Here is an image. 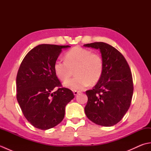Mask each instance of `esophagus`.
<instances>
[{"mask_svg": "<svg viewBox=\"0 0 151 151\" xmlns=\"http://www.w3.org/2000/svg\"><path fill=\"white\" fill-rule=\"evenodd\" d=\"M80 93V91H73V93H74V95H77L78 93Z\"/></svg>", "mask_w": 151, "mask_h": 151, "instance_id": "1", "label": "esophagus"}]
</instances>
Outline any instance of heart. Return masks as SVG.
<instances>
[{
	"instance_id": "1",
	"label": "heart",
	"mask_w": 151,
	"mask_h": 151,
	"mask_svg": "<svg viewBox=\"0 0 151 151\" xmlns=\"http://www.w3.org/2000/svg\"><path fill=\"white\" fill-rule=\"evenodd\" d=\"M103 60L97 53L81 47H75L65 54V60H57L54 69L58 78L65 81L73 75L75 76L64 82L65 87L72 90H82L90 83L99 81L103 73Z\"/></svg>"
}]
</instances>
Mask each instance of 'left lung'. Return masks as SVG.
<instances>
[{
	"label": "left lung",
	"instance_id": "8db88e82",
	"mask_svg": "<svg viewBox=\"0 0 151 151\" xmlns=\"http://www.w3.org/2000/svg\"><path fill=\"white\" fill-rule=\"evenodd\" d=\"M99 49L103 60V73L97 84L86 91V116L94 123L111 127L119 123L129 109L133 95L132 73L124 56L103 42L84 45Z\"/></svg>",
	"mask_w": 151,
	"mask_h": 151
}]
</instances>
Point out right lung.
I'll list each match as a JSON object with an SVG mask.
<instances>
[{"label": "right lung", "instance_id": "right-lung-1", "mask_svg": "<svg viewBox=\"0 0 151 151\" xmlns=\"http://www.w3.org/2000/svg\"><path fill=\"white\" fill-rule=\"evenodd\" d=\"M69 45L41 44L28 52L16 78L17 99L24 117L34 127L48 130L63 119L66 105L74 98L70 89L62 88L54 63L63 49Z\"/></svg>", "mask_w": 151, "mask_h": 151}]
</instances>
